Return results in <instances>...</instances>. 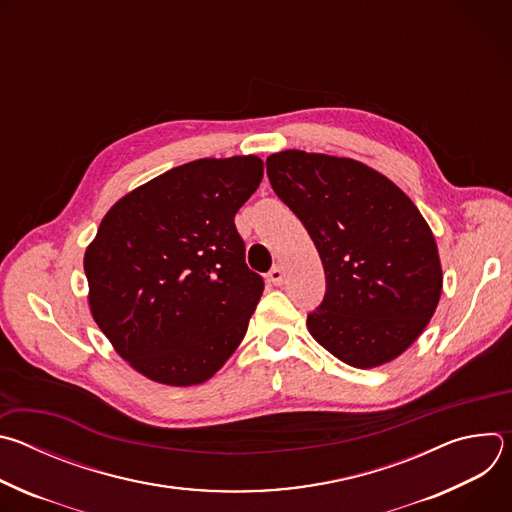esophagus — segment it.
I'll return each instance as SVG.
<instances>
[{"instance_id":"obj_1","label":"esophagus","mask_w":512,"mask_h":512,"mask_svg":"<svg viewBox=\"0 0 512 512\" xmlns=\"http://www.w3.org/2000/svg\"><path fill=\"white\" fill-rule=\"evenodd\" d=\"M267 279L273 283V285H281L283 283V269L279 265H275L269 273H267Z\"/></svg>"}]
</instances>
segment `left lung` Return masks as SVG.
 Listing matches in <instances>:
<instances>
[{"instance_id":"left-lung-1","label":"left lung","mask_w":512,"mask_h":512,"mask_svg":"<svg viewBox=\"0 0 512 512\" xmlns=\"http://www.w3.org/2000/svg\"><path fill=\"white\" fill-rule=\"evenodd\" d=\"M275 194L310 233L326 275L312 336L356 369L399 356L442 294L435 239L391 180L348 158L287 150L267 158Z\"/></svg>"}]
</instances>
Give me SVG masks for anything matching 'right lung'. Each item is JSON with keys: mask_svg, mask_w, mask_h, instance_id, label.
Instances as JSON below:
<instances>
[{"mask_svg": "<svg viewBox=\"0 0 512 512\" xmlns=\"http://www.w3.org/2000/svg\"><path fill=\"white\" fill-rule=\"evenodd\" d=\"M263 180L257 156L196 160L123 196L85 253L95 322L156 383H204L241 344L263 294L235 214Z\"/></svg>", "mask_w": 512, "mask_h": 512, "instance_id": "obj_1", "label": "right lung"}]
</instances>
